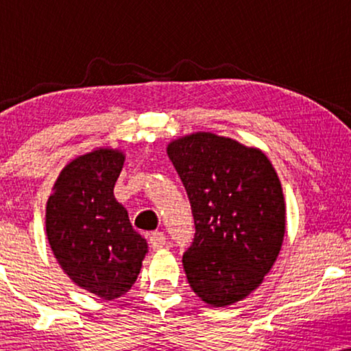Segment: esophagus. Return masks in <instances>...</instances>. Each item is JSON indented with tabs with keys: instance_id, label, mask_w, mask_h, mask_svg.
Listing matches in <instances>:
<instances>
[{
	"instance_id": "obj_1",
	"label": "esophagus",
	"mask_w": 351,
	"mask_h": 351,
	"mask_svg": "<svg viewBox=\"0 0 351 351\" xmlns=\"http://www.w3.org/2000/svg\"><path fill=\"white\" fill-rule=\"evenodd\" d=\"M166 234L162 232H155L150 237V244H152V249L153 251H160L166 246Z\"/></svg>"
}]
</instances>
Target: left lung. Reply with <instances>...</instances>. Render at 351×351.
I'll return each mask as SVG.
<instances>
[{
  "label": "left lung",
  "mask_w": 351,
  "mask_h": 351,
  "mask_svg": "<svg viewBox=\"0 0 351 351\" xmlns=\"http://www.w3.org/2000/svg\"><path fill=\"white\" fill-rule=\"evenodd\" d=\"M189 195L195 239L182 263L190 287L210 306L246 299L275 265L286 233V203L261 148L213 132L166 147Z\"/></svg>",
  "instance_id": "1"
}]
</instances>
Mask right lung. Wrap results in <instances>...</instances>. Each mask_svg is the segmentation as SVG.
Wrapping results in <instances>:
<instances>
[{"mask_svg": "<svg viewBox=\"0 0 351 351\" xmlns=\"http://www.w3.org/2000/svg\"><path fill=\"white\" fill-rule=\"evenodd\" d=\"M123 150L97 147L66 162L46 203L51 251L75 286L113 300L131 289L148 252L113 195Z\"/></svg>", "mask_w": 351, "mask_h": 351, "instance_id": "obj_1", "label": "right lung"}]
</instances>
